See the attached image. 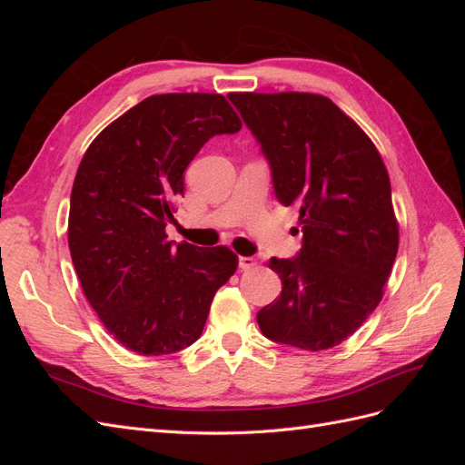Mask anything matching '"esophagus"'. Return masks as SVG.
<instances>
[{"instance_id":"obj_1","label":"esophagus","mask_w":465,"mask_h":465,"mask_svg":"<svg viewBox=\"0 0 465 465\" xmlns=\"http://www.w3.org/2000/svg\"><path fill=\"white\" fill-rule=\"evenodd\" d=\"M256 265H258V260H256V258H252V256H241V258H238V267H241L242 272L254 270Z\"/></svg>"}]
</instances>
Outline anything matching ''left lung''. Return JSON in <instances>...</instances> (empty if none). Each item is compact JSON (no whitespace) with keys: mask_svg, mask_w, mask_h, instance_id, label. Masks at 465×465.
Listing matches in <instances>:
<instances>
[{"mask_svg":"<svg viewBox=\"0 0 465 465\" xmlns=\"http://www.w3.org/2000/svg\"><path fill=\"white\" fill-rule=\"evenodd\" d=\"M229 98L270 164L275 198L301 211L297 256L267 263L283 289L258 312L260 330L306 351L340 345L374 312L398 254L386 166L369 135L326 96Z\"/></svg>","mask_w":465,"mask_h":465,"instance_id":"obj_1","label":"left lung"}]
</instances>
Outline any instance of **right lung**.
Wrapping results in <instances>:
<instances>
[{"label":"right lung","instance_id":"1","mask_svg":"<svg viewBox=\"0 0 465 465\" xmlns=\"http://www.w3.org/2000/svg\"><path fill=\"white\" fill-rule=\"evenodd\" d=\"M241 128L221 94H153L106 125L83 154L69 203V252L104 328L137 355L192 345L217 289L236 272L227 246L176 244L164 227L198 151Z\"/></svg>","mask_w":465,"mask_h":465}]
</instances>
